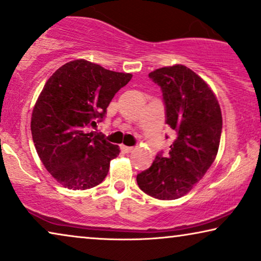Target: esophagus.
<instances>
[{
  "label": "esophagus",
  "mask_w": 261,
  "mask_h": 261,
  "mask_svg": "<svg viewBox=\"0 0 261 261\" xmlns=\"http://www.w3.org/2000/svg\"><path fill=\"white\" fill-rule=\"evenodd\" d=\"M120 150L123 151V152H125V154H128V152H131V151L134 150V148H133V147H127V145L121 144V145H120Z\"/></svg>",
  "instance_id": "obj_1"
}]
</instances>
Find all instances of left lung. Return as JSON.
<instances>
[{
  "mask_svg": "<svg viewBox=\"0 0 261 261\" xmlns=\"http://www.w3.org/2000/svg\"><path fill=\"white\" fill-rule=\"evenodd\" d=\"M149 77L161 87L166 124L176 138L166 158L158 155L150 168L137 175V184L156 199H178L193 189L216 159L221 107L210 86L185 65L156 69Z\"/></svg>",
  "mask_w": 261,
  "mask_h": 261,
  "instance_id": "obj_1",
  "label": "left lung"
}]
</instances>
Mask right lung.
I'll list each match as a JSON object with an SVG mask.
<instances>
[{
    "mask_svg": "<svg viewBox=\"0 0 261 261\" xmlns=\"http://www.w3.org/2000/svg\"><path fill=\"white\" fill-rule=\"evenodd\" d=\"M133 75L86 60L57 69L45 83L31 118L34 147L56 181L69 190L92 189L106 178L119 147L89 133Z\"/></svg>",
    "mask_w": 261,
    "mask_h": 261,
    "instance_id": "right-lung-1",
    "label": "right lung"
}]
</instances>
